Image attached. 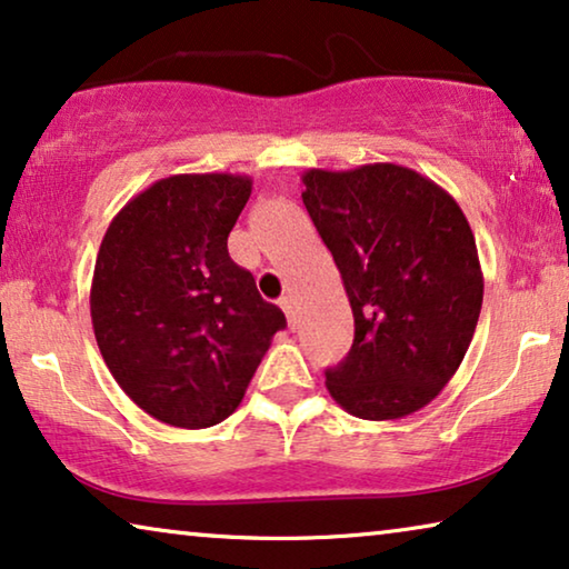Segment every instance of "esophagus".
I'll return each mask as SVG.
<instances>
[{"label": "esophagus", "instance_id": "1", "mask_svg": "<svg viewBox=\"0 0 569 569\" xmlns=\"http://www.w3.org/2000/svg\"><path fill=\"white\" fill-rule=\"evenodd\" d=\"M278 303H281V309L286 311V317H288V325L293 327V325H296V309H299V307H296V299H293L291 293H286L283 299L278 301Z\"/></svg>", "mask_w": 569, "mask_h": 569}]
</instances>
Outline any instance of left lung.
I'll list each match as a JSON object with an SVG mask.
<instances>
[{"label":"left lung","mask_w":569,"mask_h":569,"mask_svg":"<svg viewBox=\"0 0 569 569\" xmlns=\"http://www.w3.org/2000/svg\"><path fill=\"white\" fill-rule=\"evenodd\" d=\"M301 198L356 319L327 391L361 420H399L441 395L467 356L485 278L467 216L410 167L307 170Z\"/></svg>","instance_id":"8db88e82"}]
</instances>
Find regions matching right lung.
Returning a JSON list of instances; mask_svg holds the SVG:
<instances>
[{
    "label": "right lung",
    "mask_w": 569,
    "mask_h": 569,
    "mask_svg": "<svg viewBox=\"0 0 569 569\" xmlns=\"http://www.w3.org/2000/svg\"><path fill=\"white\" fill-rule=\"evenodd\" d=\"M250 193L247 174H170L133 196L102 237L94 340L118 387L167 426L227 420L286 327L227 250Z\"/></svg>",
    "instance_id": "add662e5"
}]
</instances>
